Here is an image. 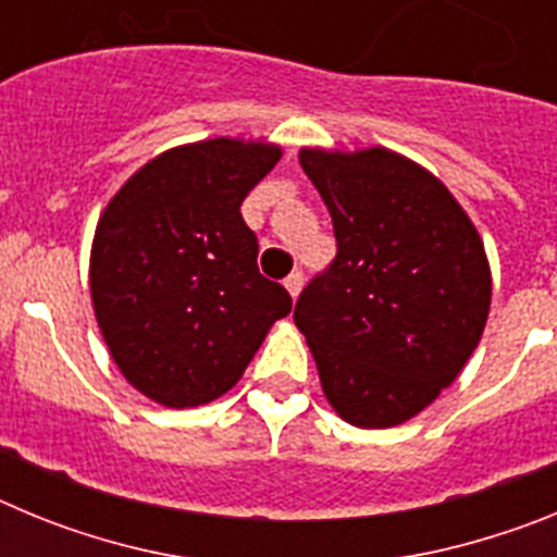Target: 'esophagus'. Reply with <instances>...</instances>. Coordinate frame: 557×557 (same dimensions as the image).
Masks as SVG:
<instances>
[{
  "label": "esophagus",
  "mask_w": 557,
  "mask_h": 557,
  "mask_svg": "<svg viewBox=\"0 0 557 557\" xmlns=\"http://www.w3.org/2000/svg\"><path fill=\"white\" fill-rule=\"evenodd\" d=\"M284 287H287V293L293 295V298H298V295H301V289H304V273H301V270H293V273L284 278Z\"/></svg>",
  "instance_id": "1"
}]
</instances>
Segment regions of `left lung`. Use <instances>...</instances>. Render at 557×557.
Listing matches in <instances>:
<instances>
[{
	"label": "left lung",
	"instance_id": "1",
	"mask_svg": "<svg viewBox=\"0 0 557 557\" xmlns=\"http://www.w3.org/2000/svg\"><path fill=\"white\" fill-rule=\"evenodd\" d=\"M298 159L332 214L337 256L304 287L295 326L339 418L405 424L455 382L488 321L480 234L435 175L385 147H307Z\"/></svg>",
	"mask_w": 557,
	"mask_h": 557
}]
</instances>
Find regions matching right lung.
Here are the masks:
<instances>
[{
  "label": "right lung",
  "mask_w": 557,
  "mask_h": 557,
  "mask_svg": "<svg viewBox=\"0 0 557 557\" xmlns=\"http://www.w3.org/2000/svg\"><path fill=\"white\" fill-rule=\"evenodd\" d=\"M282 159L264 141L161 152L102 211L91 301L122 376L164 407H198L239 382L293 298L256 268L243 200Z\"/></svg>",
  "instance_id": "obj_1"
}]
</instances>
